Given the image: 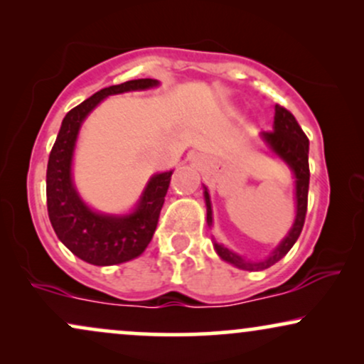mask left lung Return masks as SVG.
I'll use <instances>...</instances> for the list:
<instances>
[{
    "instance_id": "1",
    "label": "left lung",
    "mask_w": 364,
    "mask_h": 364,
    "mask_svg": "<svg viewBox=\"0 0 364 364\" xmlns=\"http://www.w3.org/2000/svg\"><path fill=\"white\" fill-rule=\"evenodd\" d=\"M261 139L264 140L266 147L273 152L274 156H278L288 168L291 169L293 178H295V203H296V213H295V222H293L290 232L284 235V239L278 244L273 251L269 252V256H266L261 261H251L244 259L242 256H239L237 252L230 251L213 240V247L220 259H224L229 264L235 266L239 269L246 271H262L269 266H273L274 262H278L283 256H287V252L293 247V244L299 239L301 229H304L305 222V213H307V198H309V179H310V171H309V139L304 134L299 122L295 120V117L291 115L287 108L274 107V124H273V132H261ZM205 196V205H207V224L212 227L213 217H212V201H210L208 190L205 188L203 191Z\"/></svg>"
}]
</instances>
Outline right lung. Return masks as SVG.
I'll list each match as a JSON object with an SVG mask.
<instances>
[{
  "instance_id": "right-lung-1",
  "label": "right lung",
  "mask_w": 364,
  "mask_h": 364,
  "mask_svg": "<svg viewBox=\"0 0 364 364\" xmlns=\"http://www.w3.org/2000/svg\"><path fill=\"white\" fill-rule=\"evenodd\" d=\"M157 80H132L108 86L74 107L64 117L47 164V210L60 242L82 261L112 266L135 259L146 251L159 220L173 171L157 173L147 181L130 213L110 215L95 212L82 201L73 181V156L86 117L112 95L149 90Z\"/></svg>"
}]
</instances>
